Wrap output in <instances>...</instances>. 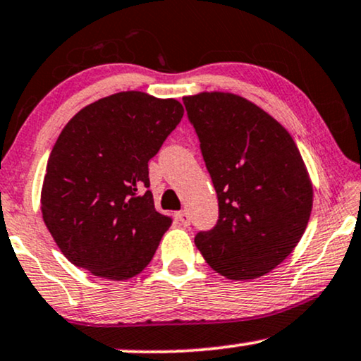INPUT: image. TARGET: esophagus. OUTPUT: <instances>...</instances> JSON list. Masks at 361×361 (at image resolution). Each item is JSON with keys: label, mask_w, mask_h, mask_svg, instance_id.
Segmentation results:
<instances>
[{"label": "esophagus", "mask_w": 361, "mask_h": 361, "mask_svg": "<svg viewBox=\"0 0 361 361\" xmlns=\"http://www.w3.org/2000/svg\"><path fill=\"white\" fill-rule=\"evenodd\" d=\"M176 221L181 226H188L190 224V214L186 213V211H180V213H176Z\"/></svg>", "instance_id": "obj_1"}]
</instances>
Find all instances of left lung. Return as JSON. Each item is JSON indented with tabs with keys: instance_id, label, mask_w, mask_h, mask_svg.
<instances>
[{
	"instance_id": "1",
	"label": "left lung",
	"mask_w": 361,
	"mask_h": 361,
	"mask_svg": "<svg viewBox=\"0 0 361 361\" xmlns=\"http://www.w3.org/2000/svg\"><path fill=\"white\" fill-rule=\"evenodd\" d=\"M218 193L219 219L196 247L226 279L276 269L304 236L314 186L290 133L266 110L231 92L183 97Z\"/></svg>"
}]
</instances>
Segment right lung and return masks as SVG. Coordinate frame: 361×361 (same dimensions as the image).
<instances>
[{
    "label": "right lung",
    "mask_w": 361,
    "mask_h": 361,
    "mask_svg": "<svg viewBox=\"0 0 361 361\" xmlns=\"http://www.w3.org/2000/svg\"><path fill=\"white\" fill-rule=\"evenodd\" d=\"M175 99L117 92L80 109L57 137L41 190L44 224L72 264L125 281L150 264L171 219L148 190V161L180 123Z\"/></svg>",
    "instance_id": "add662e5"
}]
</instances>
